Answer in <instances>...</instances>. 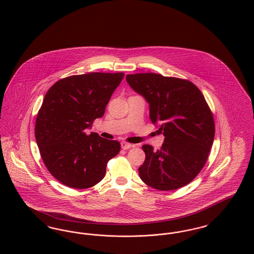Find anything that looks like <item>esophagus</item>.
I'll return each instance as SVG.
<instances>
[{
  "mask_svg": "<svg viewBox=\"0 0 254 254\" xmlns=\"http://www.w3.org/2000/svg\"><path fill=\"white\" fill-rule=\"evenodd\" d=\"M121 147H122L123 150H127V149L131 148L132 145L129 144V143H127V142H122V143H121Z\"/></svg>",
  "mask_w": 254,
  "mask_h": 254,
  "instance_id": "1",
  "label": "esophagus"
}]
</instances>
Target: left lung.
<instances>
[{
    "label": "left lung",
    "instance_id": "1",
    "mask_svg": "<svg viewBox=\"0 0 254 254\" xmlns=\"http://www.w3.org/2000/svg\"><path fill=\"white\" fill-rule=\"evenodd\" d=\"M127 82L150 105V119L164 135L155 151L143 145L146 158L141 180L158 190L190 184L204 167L215 138L212 111L201 91L186 79L156 73L127 74Z\"/></svg>",
    "mask_w": 254,
    "mask_h": 254
}]
</instances>
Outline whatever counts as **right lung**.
<instances>
[{"mask_svg":"<svg viewBox=\"0 0 254 254\" xmlns=\"http://www.w3.org/2000/svg\"><path fill=\"white\" fill-rule=\"evenodd\" d=\"M125 74L91 72L57 81L39 110L35 135L41 158L60 183L73 189L96 186L105 176L107 162L121 144L97 132L87 134L101 118Z\"/></svg>","mask_w":254,"mask_h":254,"instance_id":"right-lung-1","label":"right lung"}]
</instances>
